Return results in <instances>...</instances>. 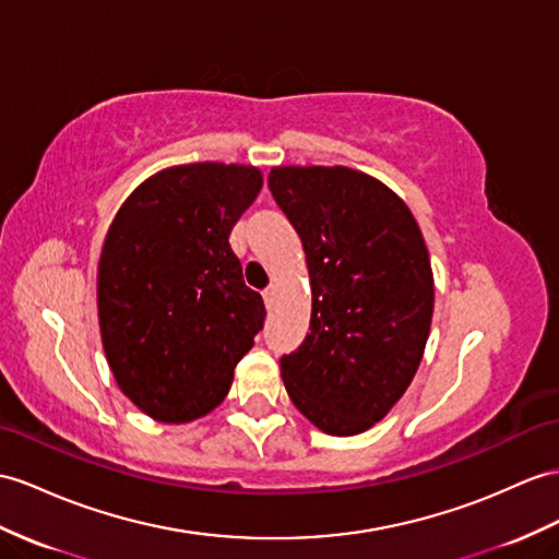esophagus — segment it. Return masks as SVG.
Masks as SVG:
<instances>
[{"label":"esophagus","instance_id":"34e87169","mask_svg":"<svg viewBox=\"0 0 559 559\" xmlns=\"http://www.w3.org/2000/svg\"><path fill=\"white\" fill-rule=\"evenodd\" d=\"M263 301H265L267 308H272V304H275V287H267V289L263 292Z\"/></svg>","mask_w":559,"mask_h":559}]
</instances>
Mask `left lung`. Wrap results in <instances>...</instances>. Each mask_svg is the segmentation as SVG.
Returning a JSON list of instances; mask_svg holds the SVG:
<instances>
[{"label":"left lung","instance_id":"1","mask_svg":"<svg viewBox=\"0 0 559 559\" xmlns=\"http://www.w3.org/2000/svg\"><path fill=\"white\" fill-rule=\"evenodd\" d=\"M277 206L301 237L310 332L282 379L298 413L332 437L384 419L425 356L433 275L419 225L377 177L346 166H277Z\"/></svg>","mask_w":559,"mask_h":559}]
</instances>
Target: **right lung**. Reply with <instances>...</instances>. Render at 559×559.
Here are the masks:
<instances>
[{
  "label": "right lung",
  "mask_w": 559,
  "mask_h": 559,
  "mask_svg": "<svg viewBox=\"0 0 559 559\" xmlns=\"http://www.w3.org/2000/svg\"><path fill=\"white\" fill-rule=\"evenodd\" d=\"M261 187L253 166H173L134 189L108 227L102 344L120 391L156 421L185 425L221 405L263 330V298L229 247Z\"/></svg>",
  "instance_id": "right-lung-1"
}]
</instances>
